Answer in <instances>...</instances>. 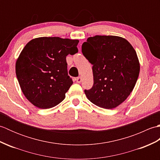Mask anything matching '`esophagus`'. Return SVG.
Segmentation results:
<instances>
[{"label":"esophagus","instance_id":"obj_1","mask_svg":"<svg viewBox=\"0 0 160 160\" xmlns=\"http://www.w3.org/2000/svg\"><path fill=\"white\" fill-rule=\"evenodd\" d=\"M76 82L78 83H80V82H81V81H82V78H81V77H78V78H76Z\"/></svg>","mask_w":160,"mask_h":160}]
</instances>
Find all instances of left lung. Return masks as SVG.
Listing matches in <instances>:
<instances>
[{
	"label": "left lung",
	"instance_id": "obj_1",
	"mask_svg": "<svg viewBox=\"0 0 160 160\" xmlns=\"http://www.w3.org/2000/svg\"><path fill=\"white\" fill-rule=\"evenodd\" d=\"M82 52L93 64V85L84 90L88 99L107 109L123 102L140 73L137 53L131 44L122 37L95 36L82 44Z\"/></svg>",
	"mask_w": 160,
	"mask_h": 160
}]
</instances>
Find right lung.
<instances>
[{
    "label": "right lung",
    "instance_id": "add662e5",
    "mask_svg": "<svg viewBox=\"0 0 160 160\" xmlns=\"http://www.w3.org/2000/svg\"><path fill=\"white\" fill-rule=\"evenodd\" d=\"M79 40L40 37L29 41L16 63V74L23 94L42 109L62 102L73 80L68 76L66 57L78 53Z\"/></svg>",
    "mask_w": 160,
    "mask_h": 160
}]
</instances>
